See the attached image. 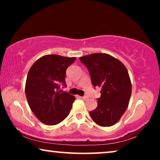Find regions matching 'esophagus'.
<instances>
[{
    "instance_id": "obj_1",
    "label": "esophagus",
    "mask_w": 160,
    "mask_h": 160,
    "mask_svg": "<svg viewBox=\"0 0 160 160\" xmlns=\"http://www.w3.org/2000/svg\"><path fill=\"white\" fill-rule=\"evenodd\" d=\"M82 98L83 100H88V97H87V96H84V97H81Z\"/></svg>"
}]
</instances>
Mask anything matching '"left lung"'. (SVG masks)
Here are the masks:
<instances>
[{"label":"left lung","mask_w":160,"mask_h":160,"mask_svg":"<svg viewBox=\"0 0 160 160\" xmlns=\"http://www.w3.org/2000/svg\"><path fill=\"white\" fill-rule=\"evenodd\" d=\"M88 69L94 87L101 88L98 107L89 112L98 125L110 127L117 123L128 108L132 85L128 71L119 60L104 53L79 58Z\"/></svg>","instance_id":"obj_1"}]
</instances>
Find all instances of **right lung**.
Returning <instances> with one entry per match:
<instances>
[{
    "label": "right lung",
    "instance_id": "1",
    "mask_svg": "<svg viewBox=\"0 0 160 160\" xmlns=\"http://www.w3.org/2000/svg\"><path fill=\"white\" fill-rule=\"evenodd\" d=\"M76 58L55 54L45 55L36 61L28 72L25 95L35 116L47 125H55L69 114L75 97L60 93V85L66 87V69Z\"/></svg>",
    "mask_w": 160,
    "mask_h": 160
}]
</instances>
